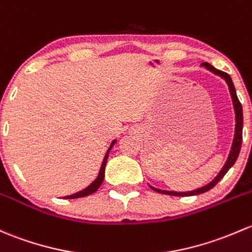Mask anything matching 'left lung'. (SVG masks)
Masks as SVG:
<instances>
[{
	"label": "left lung",
	"mask_w": 252,
	"mask_h": 252,
	"mask_svg": "<svg viewBox=\"0 0 252 252\" xmlns=\"http://www.w3.org/2000/svg\"><path fill=\"white\" fill-rule=\"evenodd\" d=\"M203 66H205L208 70L213 71L214 73H216V75L221 76V77H223L224 79H226L227 84H228V87H229V92H231V95H232L233 105H234V110H235V122H237V123H235L234 140H233V145L231 148V152H229L228 159H227L226 164H224L223 168H222V170L220 171L219 175H217L215 179H214L210 184H208L206 186L202 187V189L190 190V192H173V190H161V189H155V187H151V189L158 193H163V194H169V195H176V197H189V195H195V194H200V193H204V192H208L209 189H213L217 182H219L220 180H221L222 177L227 174V171L232 168L233 164H234L235 160H237L238 156H239L240 148H242V141H243V107H242V104H240L239 99H238V96H237V92H235L234 84H233L231 76H229L228 73L223 72V71L217 70V68L214 67V66H211L210 63H203Z\"/></svg>",
	"instance_id": "left-lung-1"
}]
</instances>
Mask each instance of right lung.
Segmentation results:
<instances>
[{
  "instance_id": "1",
  "label": "right lung",
  "mask_w": 252,
  "mask_h": 252,
  "mask_svg": "<svg viewBox=\"0 0 252 252\" xmlns=\"http://www.w3.org/2000/svg\"><path fill=\"white\" fill-rule=\"evenodd\" d=\"M115 142H116V140L112 142V144H111L110 148H108L107 155L105 156L104 161H102L101 169H100V173H99V175H97L96 179H95V181L93 182V184L89 185V186L87 187V189H84L83 190H81V192L75 193V194L67 195V197H63V198H65V199H75V198H82V197H86V195H89V194H92V193L96 192L97 189H99V187L101 186L102 181H104V177H105V166H106V161H107V158H108V152H110V150H111V148H112L113 144H115Z\"/></svg>"
}]
</instances>
